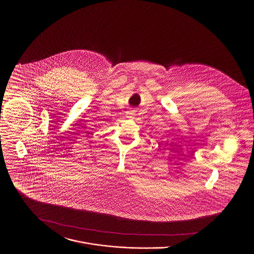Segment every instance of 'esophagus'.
Here are the masks:
<instances>
[{
	"label": "esophagus",
	"mask_w": 254,
	"mask_h": 254,
	"mask_svg": "<svg viewBox=\"0 0 254 254\" xmlns=\"http://www.w3.org/2000/svg\"><path fill=\"white\" fill-rule=\"evenodd\" d=\"M127 118H132L134 115H136V110H134V109H129L128 111H127Z\"/></svg>",
	"instance_id": "obj_1"
}]
</instances>
